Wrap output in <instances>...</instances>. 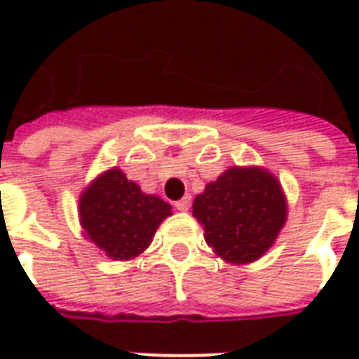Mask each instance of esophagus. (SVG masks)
Returning a JSON list of instances; mask_svg holds the SVG:
<instances>
[{
	"label": "esophagus",
	"mask_w": 359,
	"mask_h": 359,
	"mask_svg": "<svg viewBox=\"0 0 359 359\" xmlns=\"http://www.w3.org/2000/svg\"><path fill=\"white\" fill-rule=\"evenodd\" d=\"M190 203H192V200H190V196H184L182 200H179V202H175V208L179 211H188L190 210Z\"/></svg>",
	"instance_id": "34e87169"
}]
</instances>
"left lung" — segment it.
Listing matches in <instances>:
<instances>
[{
    "instance_id": "8db88e82",
    "label": "left lung",
    "mask_w": 359,
    "mask_h": 359,
    "mask_svg": "<svg viewBox=\"0 0 359 359\" xmlns=\"http://www.w3.org/2000/svg\"><path fill=\"white\" fill-rule=\"evenodd\" d=\"M203 238L229 264H250L275 244L286 221L283 187L259 167H231L196 196Z\"/></svg>"
}]
</instances>
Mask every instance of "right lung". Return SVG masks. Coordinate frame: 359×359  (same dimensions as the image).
I'll return each instance as SVG.
<instances>
[{"instance_id":"add662e5","label":"right lung","mask_w":359,"mask_h":359,"mask_svg":"<svg viewBox=\"0 0 359 359\" xmlns=\"http://www.w3.org/2000/svg\"><path fill=\"white\" fill-rule=\"evenodd\" d=\"M79 215L90 242L111 259L126 262L148 248L157 226L171 215V205L159 196L144 194L115 167L82 192Z\"/></svg>"}]
</instances>
